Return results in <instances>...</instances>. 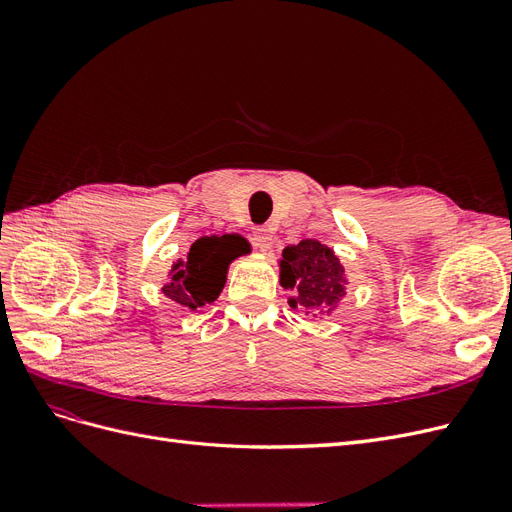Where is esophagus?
<instances>
[{
  "label": "esophagus",
  "mask_w": 512,
  "mask_h": 512,
  "mask_svg": "<svg viewBox=\"0 0 512 512\" xmlns=\"http://www.w3.org/2000/svg\"><path fill=\"white\" fill-rule=\"evenodd\" d=\"M254 243L262 252H267L273 247V232L269 228H256L254 230Z\"/></svg>",
  "instance_id": "1"
}]
</instances>
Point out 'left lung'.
Here are the masks:
<instances>
[{
	"label": "left lung",
	"mask_w": 512,
	"mask_h": 512,
	"mask_svg": "<svg viewBox=\"0 0 512 512\" xmlns=\"http://www.w3.org/2000/svg\"><path fill=\"white\" fill-rule=\"evenodd\" d=\"M280 284L290 290L288 305L305 314L331 316L344 299L348 277L339 256L316 239L284 247Z\"/></svg>",
	"instance_id": "1"
}]
</instances>
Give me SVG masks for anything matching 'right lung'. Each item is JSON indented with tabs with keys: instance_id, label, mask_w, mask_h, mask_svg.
I'll return each mask as SVG.
<instances>
[{
	"instance_id": "obj_1",
	"label": "right lung",
	"mask_w": 512,
	"mask_h": 512,
	"mask_svg": "<svg viewBox=\"0 0 512 512\" xmlns=\"http://www.w3.org/2000/svg\"><path fill=\"white\" fill-rule=\"evenodd\" d=\"M243 254H250V243L241 235L200 237L192 243L188 258H179L170 269L164 297L188 309L213 303L224 290L228 265Z\"/></svg>"
}]
</instances>
